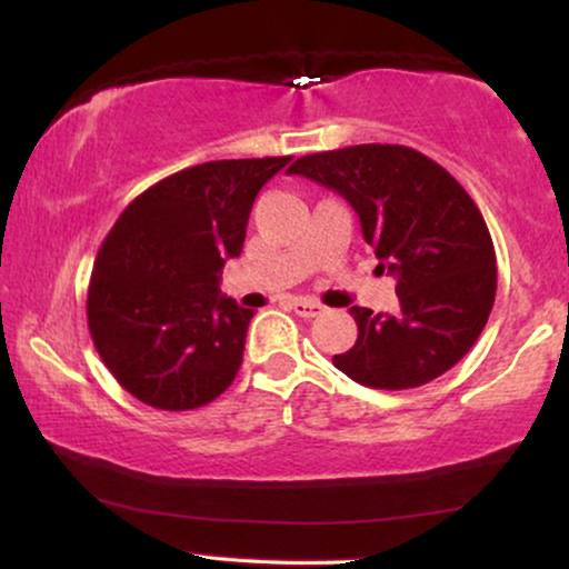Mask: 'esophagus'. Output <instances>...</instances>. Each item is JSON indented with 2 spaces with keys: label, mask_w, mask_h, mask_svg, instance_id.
I'll list each match as a JSON object with an SVG mask.
<instances>
[{
  "label": "esophagus",
  "mask_w": 569,
  "mask_h": 569,
  "mask_svg": "<svg viewBox=\"0 0 569 569\" xmlns=\"http://www.w3.org/2000/svg\"><path fill=\"white\" fill-rule=\"evenodd\" d=\"M287 308L295 310L300 318H316L323 310L316 300H308V298H290L287 300Z\"/></svg>",
  "instance_id": "1"
}]
</instances>
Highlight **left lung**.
Instances as JSON below:
<instances>
[{
    "mask_svg": "<svg viewBox=\"0 0 569 569\" xmlns=\"http://www.w3.org/2000/svg\"><path fill=\"white\" fill-rule=\"evenodd\" d=\"M360 217L378 269L396 277L399 310L349 308L357 341L333 365L357 383L403 391L448 372L485 329L497 292L487 222L446 168L403 144H355L295 160Z\"/></svg>",
    "mask_w": 569,
    "mask_h": 569,
    "instance_id": "1",
    "label": "left lung"
}]
</instances>
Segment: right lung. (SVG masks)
I'll return each mask as SVG.
<instances>
[{
    "instance_id": "1",
    "label": "right lung",
    "mask_w": 569,
    "mask_h": 569,
    "mask_svg": "<svg viewBox=\"0 0 569 569\" xmlns=\"http://www.w3.org/2000/svg\"><path fill=\"white\" fill-rule=\"evenodd\" d=\"M290 158L212 160L162 178L123 209L88 290L106 368L147 407L186 411L238 376L253 310L220 292L256 193Z\"/></svg>"
}]
</instances>
